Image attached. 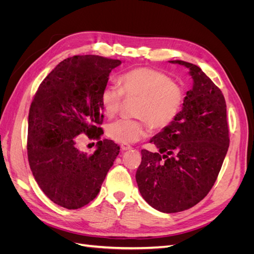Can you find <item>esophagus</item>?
Masks as SVG:
<instances>
[{"mask_svg":"<svg viewBox=\"0 0 254 254\" xmlns=\"http://www.w3.org/2000/svg\"><path fill=\"white\" fill-rule=\"evenodd\" d=\"M132 147L130 145H128V144H122L121 145V149L123 150V151H126V150H130L131 149Z\"/></svg>","mask_w":254,"mask_h":254,"instance_id":"1","label":"esophagus"}]
</instances>
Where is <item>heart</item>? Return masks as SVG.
<instances>
[{"label": "heart", "mask_w": 254, "mask_h": 254, "mask_svg": "<svg viewBox=\"0 0 254 254\" xmlns=\"http://www.w3.org/2000/svg\"><path fill=\"white\" fill-rule=\"evenodd\" d=\"M117 84H108L101 93V103L107 117L113 118L124 97L136 98L132 114L135 119L119 120L107 128V135L122 144L140 141L153 130L170 127L178 118L184 104V90L166 73L152 67H135L123 73Z\"/></svg>", "instance_id": "b5f03b06"}]
</instances>
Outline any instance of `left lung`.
I'll list each match as a JSON object with an SVG mask.
<instances>
[{
	"mask_svg": "<svg viewBox=\"0 0 254 254\" xmlns=\"http://www.w3.org/2000/svg\"><path fill=\"white\" fill-rule=\"evenodd\" d=\"M171 63L190 68L193 89L176 121L150 140L159 152L141 151L135 174L142 197L163 213L188 210L209 194L230 144L220 89L199 66L182 60Z\"/></svg>",
	"mask_w": 254,
	"mask_h": 254,
	"instance_id": "1",
	"label": "left lung"
}]
</instances>
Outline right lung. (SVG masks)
Wrapping results in <instances>:
<instances>
[{
  "label": "right lung",
  "instance_id": "1",
  "mask_svg": "<svg viewBox=\"0 0 254 254\" xmlns=\"http://www.w3.org/2000/svg\"><path fill=\"white\" fill-rule=\"evenodd\" d=\"M121 60L96 55L66 58L40 83L28 113L27 157L38 186L51 200L76 210L97 196L120 152L111 140L98 142L91 155L75 136L101 139L102 90Z\"/></svg>",
  "mask_w": 254,
  "mask_h": 254
}]
</instances>
